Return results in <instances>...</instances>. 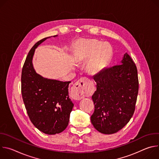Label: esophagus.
Returning <instances> with one entry per match:
<instances>
[{"label":"esophagus","mask_w":159,"mask_h":159,"mask_svg":"<svg viewBox=\"0 0 159 159\" xmlns=\"http://www.w3.org/2000/svg\"><path fill=\"white\" fill-rule=\"evenodd\" d=\"M89 79L86 77H82L75 83L72 89V94L76 100H80L84 98L85 93L89 88Z\"/></svg>","instance_id":"obj_1"}]
</instances>
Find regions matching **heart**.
Wrapping results in <instances>:
<instances>
[{
  "label": "heart",
  "instance_id": "1",
  "mask_svg": "<svg viewBox=\"0 0 159 159\" xmlns=\"http://www.w3.org/2000/svg\"><path fill=\"white\" fill-rule=\"evenodd\" d=\"M111 55L110 48L96 39H84L79 42L75 47V55L79 60L93 57L89 61L87 69L91 73L100 72L108 62Z\"/></svg>",
  "mask_w": 159,
  "mask_h": 159
}]
</instances>
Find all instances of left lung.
<instances>
[{
	"label": "left lung",
	"instance_id": "1",
	"mask_svg": "<svg viewBox=\"0 0 159 159\" xmlns=\"http://www.w3.org/2000/svg\"><path fill=\"white\" fill-rule=\"evenodd\" d=\"M121 64L104 69L93 77L96 90L92 96L94 127L104 134L115 133L130 120L139 93L137 66L126 53Z\"/></svg>",
	"mask_w": 159,
	"mask_h": 159
}]
</instances>
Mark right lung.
I'll return each mask as SVG.
<instances>
[{"label": "right lung", "instance_id": "1", "mask_svg": "<svg viewBox=\"0 0 159 159\" xmlns=\"http://www.w3.org/2000/svg\"><path fill=\"white\" fill-rule=\"evenodd\" d=\"M50 37L38 41L29 52L22 70L21 93L34 126L45 134H55L62 132L69 125L74 104L69 96L71 82L44 78L33 68L32 60L35 49Z\"/></svg>", "mask_w": 159, "mask_h": 159}]
</instances>
